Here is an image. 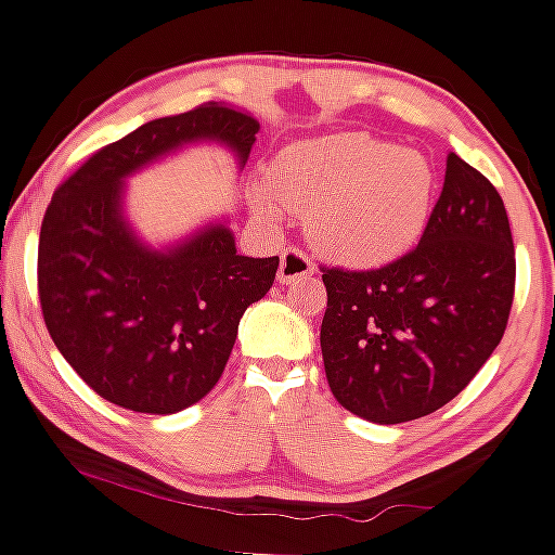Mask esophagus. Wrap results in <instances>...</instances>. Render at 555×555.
Returning a JSON list of instances; mask_svg holds the SVG:
<instances>
[{"label":"esophagus","mask_w":555,"mask_h":555,"mask_svg":"<svg viewBox=\"0 0 555 555\" xmlns=\"http://www.w3.org/2000/svg\"><path fill=\"white\" fill-rule=\"evenodd\" d=\"M313 262L309 255H304L300 249H287L279 262V284H298L304 279L313 276Z\"/></svg>","instance_id":"obj_1"}]
</instances>
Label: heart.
Here are the masks:
<instances>
[{
  "instance_id": "obj_1",
  "label": "heart",
  "mask_w": 555,
  "mask_h": 555,
  "mask_svg": "<svg viewBox=\"0 0 555 555\" xmlns=\"http://www.w3.org/2000/svg\"><path fill=\"white\" fill-rule=\"evenodd\" d=\"M435 190L438 173L418 150L335 133L284 147L273 160V188L257 182L251 201L268 225H282L287 211L306 215L309 242L330 260L373 268L416 244Z\"/></svg>"
}]
</instances>
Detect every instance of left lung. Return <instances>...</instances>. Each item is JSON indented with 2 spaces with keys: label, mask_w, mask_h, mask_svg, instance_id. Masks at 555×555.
<instances>
[{
  "label": "left lung",
  "mask_w": 555,
  "mask_h": 555,
  "mask_svg": "<svg viewBox=\"0 0 555 555\" xmlns=\"http://www.w3.org/2000/svg\"><path fill=\"white\" fill-rule=\"evenodd\" d=\"M322 360L354 416L402 424L435 413L486 365L505 335L516 249L494 184L446 158L422 242L376 271L324 268Z\"/></svg>",
  "instance_id": "1"
}]
</instances>
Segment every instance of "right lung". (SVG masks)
I'll return each instance as SVG.
<instances>
[{"instance_id": "obj_1", "label": "right lung", "mask_w": 555, "mask_h": 555, "mask_svg": "<svg viewBox=\"0 0 555 555\" xmlns=\"http://www.w3.org/2000/svg\"><path fill=\"white\" fill-rule=\"evenodd\" d=\"M260 122L222 104L158 117L86 160L39 231V304L55 349L99 397L137 413L184 411L220 382L279 257H244L228 220L153 246L126 215V179L193 144L244 169Z\"/></svg>"}]
</instances>
